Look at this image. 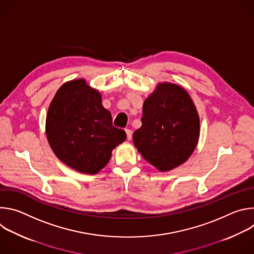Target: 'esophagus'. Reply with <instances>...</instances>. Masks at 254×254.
I'll list each match as a JSON object with an SVG mask.
<instances>
[{
  "label": "esophagus",
  "instance_id": "1",
  "mask_svg": "<svg viewBox=\"0 0 254 254\" xmlns=\"http://www.w3.org/2000/svg\"><path fill=\"white\" fill-rule=\"evenodd\" d=\"M126 133H127V138L128 139V140H130L131 139V130L130 129H126Z\"/></svg>",
  "mask_w": 254,
  "mask_h": 254
}]
</instances>
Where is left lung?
<instances>
[{"instance_id": "obj_1", "label": "left lung", "mask_w": 254, "mask_h": 254, "mask_svg": "<svg viewBox=\"0 0 254 254\" xmlns=\"http://www.w3.org/2000/svg\"><path fill=\"white\" fill-rule=\"evenodd\" d=\"M200 120L188 92L163 82L142 105L141 127L133 132L135 148L161 172L184 164L195 150Z\"/></svg>"}]
</instances>
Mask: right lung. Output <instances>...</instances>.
I'll return each instance as SVG.
<instances>
[{"label": "right lung", "mask_w": 254, "mask_h": 254, "mask_svg": "<svg viewBox=\"0 0 254 254\" xmlns=\"http://www.w3.org/2000/svg\"><path fill=\"white\" fill-rule=\"evenodd\" d=\"M46 135L61 162L89 175L104 168L127 138L124 129L113 126L100 93L84 79L68 81L57 90L48 108Z\"/></svg>", "instance_id": "1"}]
</instances>
